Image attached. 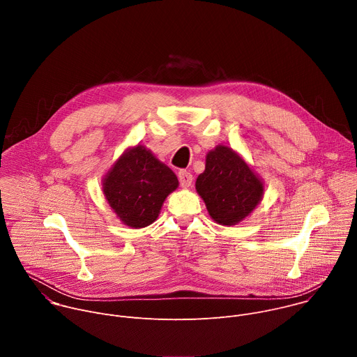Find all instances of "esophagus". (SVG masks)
Returning <instances> with one entry per match:
<instances>
[{
	"instance_id": "1",
	"label": "esophagus",
	"mask_w": 357,
	"mask_h": 357,
	"mask_svg": "<svg viewBox=\"0 0 357 357\" xmlns=\"http://www.w3.org/2000/svg\"><path fill=\"white\" fill-rule=\"evenodd\" d=\"M178 179H179V183L182 188H189L192 185V181H193V176L190 172H188L186 169H181L178 172Z\"/></svg>"
}]
</instances>
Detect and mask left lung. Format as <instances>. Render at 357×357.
<instances>
[{
	"label": "left lung",
	"instance_id": "left-lung-1",
	"mask_svg": "<svg viewBox=\"0 0 357 357\" xmlns=\"http://www.w3.org/2000/svg\"><path fill=\"white\" fill-rule=\"evenodd\" d=\"M263 183L250 167L225 145L206 155L205 172L196 179V190L205 200L212 219L223 226L243 220L259 205Z\"/></svg>",
	"mask_w": 357,
	"mask_h": 357
}]
</instances>
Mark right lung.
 I'll list each match as a JSON object with an SVG mask.
<instances>
[{
  "label": "right lung",
  "instance_id": "obj_1",
  "mask_svg": "<svg viewBox=\"0 0 357 357\" xmlns=\"http://www.w3.org/2000/svg\"><path fill=\"white\" fill-rule=\"evenodd\" d=\"M176 188V175L142 145L127 151L103 182L109 205L134 229L155 222L165 197Z\"/></svg>",
  "mask_w": 357,
  "mask_h": 357
}]
</instances>
